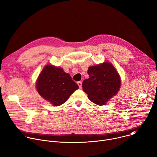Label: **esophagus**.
Returning <instances> with one entry per match:
<instances>
[{
  "label": "esophagus",
  "mask_w": 157,
  "mask_h": 157,
  "mask_svg": "<svg viewBox=\"0 0 157 157\" xmlns=\"http://www.w3.org/2000/svg\"><path fill=\"white\" fill-rule=\"evenodd\" d=\"M78 84L79 88H81V87H82V82L81 81H78Z\"/></svg>",
  "instance_id": "1"
}]
</instances>
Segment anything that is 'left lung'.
Instances as JSON below:
<instances>
[{
    "instance_id": "1",
    "label": "left lung",
    "mask_w": 157,
    "mask_h": 157,
    "mask_svg": "<svg viewBox=\"0 0 157 157\" xmlns=\"http://www.w3.org/2000/svg\"><path fill=\"white\" fill-rule=\"evenodd\" d=\"M88 73L90 77L83 81L82 86L83 91L88 94V98L93 103L99 106L104 105L118 92L121 79L110 63L105 62L90 66Z\"/></svg>"
}]
</instances>
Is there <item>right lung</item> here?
I'll use <instances>...</instances> for the list:
<instances>
[{
  "label": "right lung",
  "mask_w": 157,
  "mask_h": 157,
  "mask_svg": "<svg viewBox=\"0 0 157 157\" xmlns=\"http://www.w3.org/2000/svg\"><path fill=\"white\" fill-rule=\"evenodd\" d=\"M78 88V85L63 68L50 64L45 66L36 81L39 94L54 106L65 103Z\"/></svg>",
  "instance_id": "obj_1"
}]
</instances>
